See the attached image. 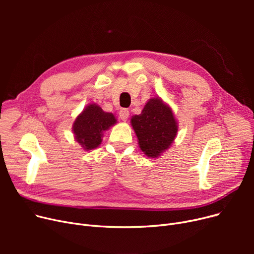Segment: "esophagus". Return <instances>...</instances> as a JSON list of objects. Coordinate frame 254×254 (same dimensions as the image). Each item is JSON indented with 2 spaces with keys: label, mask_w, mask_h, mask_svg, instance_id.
<instances>
[{
  "label": "esophagus",
  "mask_w": 254,
  "mask_h": 254,
  "mask_svg": "<svg viewBox=\"0 0 254 254\" xmlns=\"http://www.w3.org/2000/svg\"><path fill=\"white\" fill-rule=\"evenodd\" d=\"M128 116H129V111L127 109H122L119 111V117L120 119L124 120V122H127Z\"/></svg>",
  "instance_id": "obj_1"
}]
</instances>
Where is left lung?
<instances>
[{"instance_id": "8db88e82", "label": "left lung", "mask_w": 254, "mask_h": 254, "mask_svg": "<svg viewBox=\"0 0 254 254\" xmlns=\"http://www.w3.org/2000/svg\"><path fill=\"white\" fill-rule=\"evenodd\" d=\"M139 147L148 157H158L174 142L178 125L172 109L159 98L150 99L130 119Z\"/></svg>"}]
</instances>
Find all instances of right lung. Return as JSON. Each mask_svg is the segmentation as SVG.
<instances>
[{
    "label": "right lung",
    "instance_id": "obj_1",
    "mask_svg": "<svg viewBox=\"0 0 254 254\" xmlns=\"http://www.w3.org/2000/svg\"><path fill=\"white\" fill-rule=\"evenodd\" d=\"M116 122L117 119L112 113L103 111L97 104H89L73 124L75 140L84 150L95 149L101 144L104 131Z\"/></svg>",
    "mask_w": 254,
    "mask_h": 254
}]
</instances>
